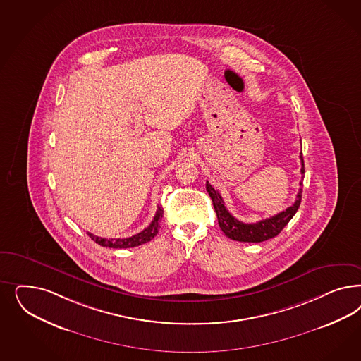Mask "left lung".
I'll return each mask as SVG.
<instances>
[{
	"label": "left lung",
	"instance_id": "obj_1",
	"mask_svg": "<svg viewBox=\"0 0 361 361\" xmlns=\"http://www.w3.org/2000/svg\"><path fill=\"white\" fill-rule=\"evenodd\" d=\"M300 161H302L300 171H302V174H304V161H302V152H300ZM300 186H302V182H300ZM206 190L209 192V198L212 200L221 231L233 240L247 242V243H260V242L272 239L276 235H279L280 231L293 218V215L299 209L300 202H302V190L299 188L296 200L291 207L281 211L275 216H271V218L263 219V221H256V223H243V221L233 218V215L228 212V209H226V206L223 203V199L219 195V192L211 186L209 182H206Z\"/></svg>",
	"mask_w": 361,
	"mask_h": 361
}]
</instances>
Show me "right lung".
Instances as JSON below:
<instances>
[{"label":"right lung","mask_w":361,"mask_h":361,"mask_svg":"<svg viewBox=\"0 0 361 361\" xmlns=\"http://www.w3.org/2000/svg\"><path fill=\"white\" fill-rule=\"evenodd\" d=\"M163 209L158 207L157 214L154 216L152 223L149 227H146L143 231H140L137 235H133L130 238L125 239H106V238H99L95 236L93 233H87V235L93 239L95 243H98L102 247H109V248H131V247H137V245H145L147 242H150L154 239V236H157L158 228H159V223L162 221Z\"/></svg>","instance_id":"obj_1"}]
</instances>
